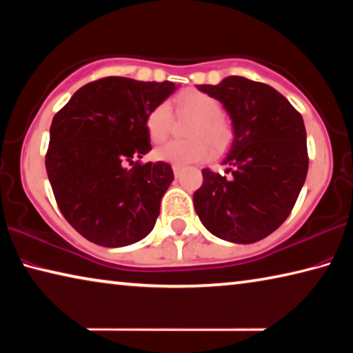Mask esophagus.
<instances>
[{"mask_svg": "<svg viewBox=\"0 0 353 353\" xmlns=\"http://www.w3.org/2000/svg\"><path fill=\"white\" fill-rule=\"evenodd\" d=\"M172 171H174V176L177 177L179 174H181V171H182V166H181V165H172Z\"/></svg>", "mask_w": 353, "mask_h": 353, "instance_id": "esophagus-1", "label": "esophagus"}]
</instances>
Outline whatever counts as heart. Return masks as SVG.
<instances>
[{
	"label": "heart",
	"instance_id": "obj_1",
	"mask_svg": "<svg viewBox=\"0 0 353 353\" xmlns=\"http://www.w3.org/2000/svg\"><path fill=\"white\" fill-rule=\"evenodd\" d=\"M179 117H194L190 123L188 140H171L154 149V157L172 165H190L204 162L212 155V145L221 149L232 140L234 128L223 115V104L212 94L188 90L172 99ZM172 124V113L166 103H159L148 112L145 128L149 140L160 143L168 137Z\"/></svg>",
	"mask_w": 353,
	"mask_h": 353
}]
</instances>
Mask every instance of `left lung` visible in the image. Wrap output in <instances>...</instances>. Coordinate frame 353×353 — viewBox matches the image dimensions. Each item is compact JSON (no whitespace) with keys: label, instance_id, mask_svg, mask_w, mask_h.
Segmentation results:
<instances>
[{"label":"left lung","instance_id":"obj_1","mask_svg":"<svg viewBox=\"0 0 353 353\" xmlns=\"http://www.w3.org/2000/svg\"><path fill=\"white\" fill-rule=\"evenodd\" d=\"M198 88L224 104L235 139L223 160L224 174L202 170L194 210L223 240H263L288 218L305 182L308 151L302 115L272 87L241 76Z\"/></svg>","mask_w":353,"mask_h":353}]
</instances>
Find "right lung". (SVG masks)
<instances>
[{"instance_id":"obj_1","label":"right lung","mask_w":353,"mask_h":353,"mask_svg":"<svg viewBox=\"0 0 353 353\" xmlns=\"http://www.w3.org/2000/svg\"><path fill=\"white\" fill-rule=\"evenodd\" d=\"M176 88L168 81L101 77L52 118L48 179L63 218L88 241L121 248L152 230L174 174L166 162H140L151 151L145 118Z\"/></svg>"}]
</instances>
